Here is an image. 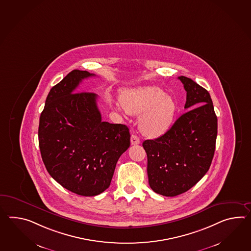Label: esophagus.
<instances>
[{
  "label": "esophagus",
  "instance_id": "1",
  "mask_svg": "<svg viewBox=\"0 0 251 251\" xmlns=\"http://www.w3.org/2000/svg\"><path fill=\"white\" fill-rule=\"evenodd\" d=\"M130 143H131V145H138V144L140 143V139H139L138 136L131 135V137H130Z\"/></svg>",
  "mask_w": 251,
  "mask_h": 251
}]
</instances>
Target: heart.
I'll list each match as a JSON object with an SVG mask.
<instances>
[{"mask_svg": "<svg viewBox=\"0 0 251 251\" xmlns=\"http://www.w3.org/2000/svg\"><path fill=\"white\" fill-rule=\"evenodd\" d=\"M122 105H116L130 115H139V128L145 135L156 137L165 133L173 123L176 103L157 86H142L123 91Z\"/></svg>", "mask_w": 251, "mask_h": 251, "instance_id": "1", "label": "heart"}]
</instances>
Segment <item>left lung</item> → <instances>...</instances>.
Returning <instances> with one entry per match:
<instances>
[{
    "mask_svg": "<svg viewBox=\"0 0 251 251\" xmlns=\"http://www.w3.org/2000/svg\"><path fill=\"white\" fill-rule=\"evenodd\" d=\"M187 111L160 137L147 139L149 184L155 193L176 196L192 188L211 167L217 138V116L209 92L179 76Z\"/></svg>",
    "mask_w": 251,
    "mask_h": 251,
    "instance_id": "8db88e82",
    "label": "left lung"
}]
</instances>
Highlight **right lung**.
Listing matches in <instances>:
<instances>
[{
    "mask_svg": "<svg viewBox=\"0 0 251 251\" xmlns=\"http://www.w3.org/2000/svg\"><path fill=\"white\" fill-rule=\"evenodd\" d=\"M87 71L73 70L51 88L40 114L39 144L48 172L76 195L95 196L111 184L118 159L130 145L128 128L102 122L97 95L75 93Z\"/></svg>",
    "mask_w": 251,
    "mask_h": 251,
    "instance_id": "obj_1",
    "label": "right lung"
}]
</instances>
